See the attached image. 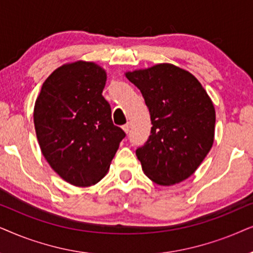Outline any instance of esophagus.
I'll list each match as a JSON object with an SVG mask.
<instances>
[{
  "label": "esophagus",
  "mask_w": 253,
  "mask_h": 253,
  "mask_svg": "<svg viewBox=\"0 0 253 253\" xmlns=\"http://www.w3.org/2000/svg\"><path fill=\"white\" fill-rule=\"evenodd\" d=\"M123 129H124V132H125V133L128 134V133H129V129H130V124H129V123H127L126 125H124V126H123Z\"/></svg>",
  "instance_id": "1"
}]
</instances>
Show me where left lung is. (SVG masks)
<instances>
[{
    "mask_svg": "<svg viewBox=\"0 0 253 253\" xmlns=\"http://www.w3.org/2000/svg\"><path fill=\"white\" fill-rule=\"evenodd\" d=\"M139 87L153 124L149 139L136 150L143 172L163 186L195 172L214 142L215 109L201 83L171 63L125 73Z\"/></svg>",
    "mask_w": 253,
    "mask_h": 253,
    "instance_id": "obj_1",
    "label": "left lung"
}]
</instances>
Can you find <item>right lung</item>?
I'll list each match as a JSON object with an SVG mask.
<instances>
[{
	"label": "right lung",
	"instance_id": "right-lung-1",
	"mask_svg": "<svg viewBox=\"0 0 253 253\" xmlns=\"http://www.w3.org/2000/svg\"><path fill=\"white\" fill-rule=\"evenodd\" d=\"M105 83L103 67L77 60L54 70L36 99L33 121L42 153L74 186H92L103 179L125 137L102 95Z\"/></svg>",
	"mask_w": 253,
	"mask_h": 253
}]
</instances>
